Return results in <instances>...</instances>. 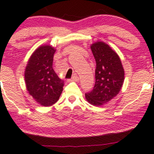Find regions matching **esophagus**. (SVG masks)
<instances>
[{
  "mask_svg": "<svg viewBox=\"0 0 154 154\" xmlns=\"http://www.w3.org/2000/svg\"><path fill=\"white\" fill-rule=\"evenodd\" d=\"M79 80V77L77 75V74H74L73 77H72L71 80H69V81H78Z\"/></svg>",
  "mask_w": 154,
  "mask_h": 154,
  "instance_id": "34e87169",
  "label": "esophagus"
}]
</instances>
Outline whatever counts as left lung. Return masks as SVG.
<instances>
[{
    "label": "left lung",
    "instance_id": "8db88e82",
    "mask_svg": "<svg viewBox=\"0 0 154 154\" xmlns=\"http://www.w3.org/2000/svg\"><path fill=\"white\" fill-rule=\"evenodd\" d=\"M91 49L96 60V81L93 90L85 94V98L90 104L100 106L119 94L124 82V69L119 57L106 43L96 42Z\"/></svg>",
    "mask_w": 154,
    "mask_h": 154
}]
</instances>
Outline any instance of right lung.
<instances>
[{
    "instance_id": "right-lung-1",
    "label": "right lung",
    "mask_w": 154,
    "mask_h": 154,
    "mask_svg": "<svg viewBox=\"0 0 154 154\" xmlns=\"http://www.w3.org/2000/svg\"><path fill=\"white\" fill-rule=\"evenodd\" d=\"M56 49L49 45L37 48L30 57L25 70V82L29 94L43 106L54 104L63 91L64 83L52 68Z\"/></svg>"
}]
</instances>
